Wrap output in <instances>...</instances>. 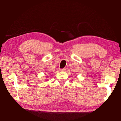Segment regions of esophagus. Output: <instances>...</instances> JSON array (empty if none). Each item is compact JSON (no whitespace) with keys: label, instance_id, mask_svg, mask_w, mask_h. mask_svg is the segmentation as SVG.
I'll return each instance as SVG.
<instances>
[{"label":"esophagus","instance_id":"1","mask_svg":"<svg viewBox=\"0 0 121 121\" xmlns=\"http://www.w3.org/2000/svg\"><path fill=\"white\" fill-rule=\"evenodd\" d=\"M60 71H65V69L64 68V69H60Z\"/></svg>","mask_w":121,"mask_h":121}]
</instances>
